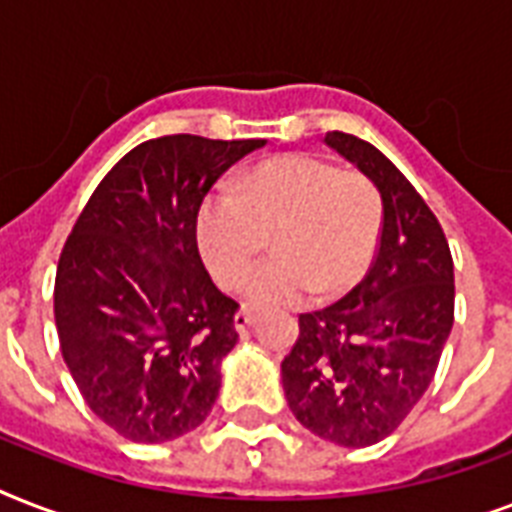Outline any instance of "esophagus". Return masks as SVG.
<instances>
[{"label": "esophagus", "instance_id": "obj_1", "mask_svg": "<svg viewBox=\"0 0 512 512\" xmlns=\"http://www.w3.org/2000/svg\"><path fill=\"white\" fill-rule=\"evenodd\" d=\"M252 324H255V313L249 311V308H241V311L233 316V327H236V332H247Z\"/></svg>", "mask_w": 512, "mask_h": 512}]
</instances>
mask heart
Returning <instances> with one entry per match:
<instances>
[{
  "instance_id": "b5f03b06",
  "label": "heart",
  "mask_w": 512,
  "mask_h": 512,
  "mask_svg": "<svg viewBox=\"0 0 512 512\" xmlns=\"http://www.w3.org/2000/svg\"><path fill=\"white\" fill-rule=\"evenodd\" d=\"M382 201L369 177L340 172L316 156L257 164L236 188L209 193L196 217V241L209 273L236 287L273 233L279 255L244 281L252 305H295L319 289H350L372 265Z\"/></svg>"
}]
</instances>
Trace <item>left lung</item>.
Returning <instances> with one entry per match:
<instances>
[{"label": "left lung", "instance_id": "left-lung-1", "mask_svg": "<svg viewBox=\"0 0 512 512\" xmlns=\"http://www.w3.org/2000/svg\"><path fill=\"white\" fill-rule=\"evenodd\" d=\"M324 143L380 191V247L358 287L300 313L281 385L303 428L361 449L388 438L433 382L454 324V263L436 215L388 156L348 132Z\"/></svg>", "mask_w": 512, "mask_h": 512}]
</instances>
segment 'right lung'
<instances>
[{"label": "right lung", "instance_id": "add662e5", "mask_svg": "<svg viewBox=\"0 0 512 512\" xmlns=\"http://www.w3.org/2000/svg\"><path fill=\"white\" fill-rule=\"evenodd\" d=\"M265 140L164 135L111 167L55 276V327L76 388L135 444L199 428L239 340V303L212 284L196 217L215 180Z\"/></svg>", "mask_w": 512, "mask_h": 512}]
</instances>
